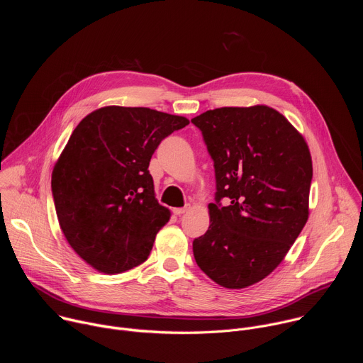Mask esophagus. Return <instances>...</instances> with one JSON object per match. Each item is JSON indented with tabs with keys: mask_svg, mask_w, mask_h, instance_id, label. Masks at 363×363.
Here are the masks:
<instances>
[{
	"mask_svg": "<svg viewBox=\"0 0 363 363\" xmlns=\"http://www.w3.org/2000/svg\"><path fill=\"white\" fill-rule=\"evenodd\" d=\"M188 210H189V205L182 206V208H174V214H175V216H182V214H185Z\"/></svg>",
	"mask_w": 363,
	"mask_h": 363,
	"instance_id": "esophagus-1",
	"label": "esophagus"
}]
</instances>
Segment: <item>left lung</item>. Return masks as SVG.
I'll return each instance as SVG.
<instances>
[{
  "mask_svg": "<svg viewBox=\"0 0 363 363\" xmlns=\"http://www.w3.org/2000/svg\"><path fill=\"white\" fill-rule=\"evenodd\" d=\"M191 122L217 184L211 224L192 242L195 262L217 284L244 289L283 262L307 223L312 157L303 136L269 106L220 108Z\"/></svg>",
  "mask_w": 363,
  "mask_h": 363,
  "instance_id": "8db88e82",
  "label": "left lung"
}]
</instances>
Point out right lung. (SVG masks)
I'll use <instances>...</instances> for the list:
<instances>
[{"mask_svg":"<svg viewBox=\"0 0 363 363\" xmlns=\"http://www.w3.org/2000/svg\"><path fill=\"white\" fill-rule=\"evenodd\" d=\"M186 118L147 108L106 106L73 130L51 175L60 228L97 272L118 274L142 264L169 210L155 198L149 162Z\"/></svg>","mask_w":363,"mask_h":363,"instance_id":"add662e5","label":"right lung"}]
</instances>
